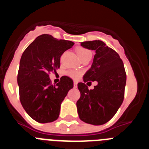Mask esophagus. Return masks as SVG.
<instances>
[{
  "label": "esophagus",
  "mask_w": 149,
  "mask_h": 149,
  "mask_svg": "<svg viewBox=\"0 0 149 149\" xmlns=\"http://www.w3.org/2000/svg\"><path fill=\"white\" fill-rule=\"evenodd\" d=\"M74 88H77V81H74Z\"/></svg>",
  "instance_id": "1"
}]
</instances>
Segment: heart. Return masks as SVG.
I'll return each instance as SVG.
<instances>
[{
	"mask_svg": "<svg viewBox=\"0 0 149 149\" xmlns=\"http://www.w3.org/2000/svg\"><path fill=\"white\" fill-rule=\"evenodd\" d=\"M77 54L78 55L79 57H81L83 56H85L86 54H91V51L89 50L86 49V48H78L77 49ZM81 73L82 72H80V71H74V70H71V71H68L67 72L66 74L69 77H72L74 79H77L80 76H81Z\"/></svg>",
	"mask_w": 149,
	"mask_h": 149,
	"instance_id": "1",
	"label": "heart"
}]
</instances>
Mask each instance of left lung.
<instances>
[{
  "instance_id": "obj_1",
  "label": "left lung",
  "mask_w": 149,
  "mask_h": 149,
  "mask_svg": "<svg viewBox=\"0 0 149 149\" xmlns=\"http://www.w3.org/2000/svg\"><path fill=\"white\" fill-rule=\"evenodd\" d=\"M81 45L95 51L91 68L84 75V81H97L98 85L89 91L84 83L77 84L81 93L77 101V113L83 122L101 125L113 117L123 102L125 70L119 55L102 41L83 42Z\"/></svg>"
}]
</instances>
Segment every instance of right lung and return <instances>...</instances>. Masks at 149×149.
Instances as JSON below:
<instances>
[{"label": "right lung", "mask_w": 149, "mask_h": 149, "mask_svg": "<svg viewBox=\"0 0 149 149\" xmlns=\"http://www.w3.org/2000/svg\"><path fill=\"white\" fill-rule=\"evenodd\" d=\"M74 44L42 34L29 45L21 57L17 78L21 103L27 113L39 123L58 119L61 103L73 88L70 77L63 76L53 86L48 74L60 68V56Z\"/></svg>", "instance_id": "obj_1"}]
</instances>
